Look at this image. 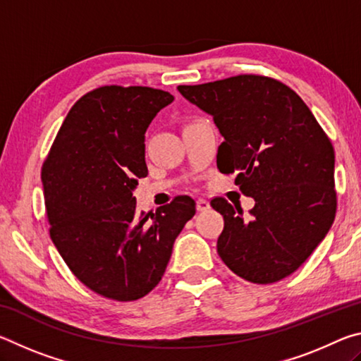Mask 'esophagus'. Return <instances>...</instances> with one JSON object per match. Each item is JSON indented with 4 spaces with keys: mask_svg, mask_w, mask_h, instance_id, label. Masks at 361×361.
<instances>
[{
    "mask_svg": "<svg viewBox=\"0 0 361 361\" xmlns=\"http://www.w3.org/2000/svg\"><path fill=\"white\" fill-rule=\"evenodd\" d=\"M195 207H197V212H207L210 209V204L205 199H197L195 200Z\"/></svg>",
    "mask_w": 361,
    "mask_h": 361,
    "instance_id": "esophagus-1",
    "label": "esophagus"
}]
</instances>
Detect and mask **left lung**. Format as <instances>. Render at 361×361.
I'll use <instances>...</instances> for the list:
<instances>
[{"mask_svg":"<svg viewBox=\"0 0 361 361\" xmlns=\"http://www.w3.org/2000/svg\"><path fill=\"white\" fill-rule=\"evenodd\" d=\"M178 90L213 116L224 137L219 172H237L235 185L255 199L248 218L224 197L210 200L224 218L219 258L252 283L288 277L334 221L331 140L301 97L274 78L237 75Z\"/></svg>","mask_w":361,"mask_h":361,"instance_id":"left-lung-1","label":"left lung"}]
</instances>
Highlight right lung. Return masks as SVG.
Wrapping results in <instances>:
<instances>
[{"label": "right lung", "mask_w": 361, "mask_h": 361, "mask_svg": "<svg viewBox=\"0 0 361 361\" xmlns=\"http://www.w3.org/2000/svg\"><path fill=\"white\" fill-rule=\"evenodd\" d=\"M173 95L145 85H102L66 114L41 169L49 234L79 282L135 301L166 272L195 202L178 195L138 213L132 189L148 175L145 132Z\"/></svg>", "instance_id": "1"}]
</instances>
